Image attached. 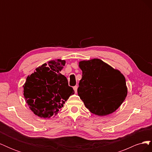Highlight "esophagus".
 I'll return each mask as SVG.
<instances>
[{
  "mask_svg": "<svg viewBox=\"0 0 152 152\" xmlns=\"http://www.w3.org/2000/svg\"><path fill=\"white\" fill-rule=\"evenodd\" d=\"M77 88H78V86H75L73 87V89H74L75 93H77Z\"/></svg>",
  "mask_w": 152,
  "mask_h": 152,
  "instance_id": "1",
  "label": "esophagus"
}]
</instances>
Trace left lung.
Wrapping results in <instances>:
<instances>
[{"instance_id":"8db88e82","label":"left lung","mask_w":152,"mask_h":152,"mask_svg":"<svg viewBox=\"0 0 152 152\" xmlns=\"http://www.w3.org/2000/svg\"><path fill=\"white\" fill-rule=\"evenodd\" d=\"M82 71L77 93L93 114L107 115L120 107L127 93L126 82L120 71L99 59L82 61Z\"/></svg>"}]
</instances>
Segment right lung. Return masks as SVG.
Wrapping results in <instances>:
<instances>
[{"label": "right lung", "instance_id": "add662e5", "mask_svg": "<svg viewBox=\"0 0 152 152\" xmlns=\"http://www.w3.org/2000/svg\"><path fill=\"white\" fill-rule=\"evenodd\" d=\"M65 65V60H51L36 68L26 78L23 94L36 115L42 118L56 115L70 96L74 94L66 77L59 72Z\"/></svg>", "mask_w": 152, "mask_h": 152}]
</instances>
